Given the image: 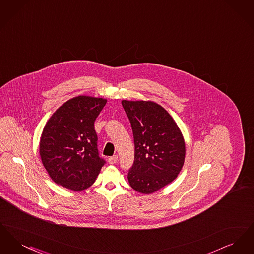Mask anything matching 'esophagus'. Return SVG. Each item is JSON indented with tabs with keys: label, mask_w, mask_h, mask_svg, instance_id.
Listing matches in <instances>:
<instances>
[{
	"label": "esophagus",
	"mask_w": 254,
	"mask_h": 254,
	"mask_svg": "<svg viewBox=\"0 0 254 254\" xmlns=\"http://www.w3.org/2000/svg\"><path fill=\"white\" fill-rule=\"evenodd\" d=\"M108 161H109V164H110V165H114L118 161V156L117 155H113V156L109 157L108 159Z\"/></svg>",
	"instance_id": "34e87169"
}]
</instances>
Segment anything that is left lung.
I'll list each match as a JSON object with an SVG mask.
<instances>
[{
  "label": "left lung",
  "mask_w": 254,
  "mask_h": 254,
  "mask_svg": "<svg viewBox=\"0 0 254 254\" xmlns=\"http://www.w3.org/2000/svg\"><path fill=\"white\" fill-rule=\"evenodd\" d=\"M132 127L135 155L127 179L137 192L154 193L180 173L186 145L176 122L152 101H122Z\"/></svg>",
  "instance_id": "8db88e82"
}]
</instances>
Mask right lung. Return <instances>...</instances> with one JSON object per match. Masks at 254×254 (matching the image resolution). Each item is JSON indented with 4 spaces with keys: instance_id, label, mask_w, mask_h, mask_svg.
Masks as SVG:
<instances>
[{
    "instance_id": "add662e5",
    "label": "right lung",
    "mask_w": 254,
    "mask_h": 254,
    "mask_svg": "<svg viewBox=\"0 0 254 254\" xmlns=\"http://www.w3.org/2000/svg\"><path fill=\"white\" fill-rule=\"evenodd\" d=\"M107 99H69L51 115L40 139V156L49 177L64 188L81 191L89 188L105 161L97 148L94 122Z\"/></svg>"
}]
</instances>
